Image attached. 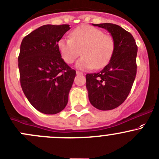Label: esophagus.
Masks as SVG:
<instances>
[{
  "label": "esophagus",
  "instance_id": "34e87169",
  "mask_svg": "<svg viewBox=\"0 0 159 159\" xmlns=\"http://www.w3.org/2000/svg\"><path fill=\"white\" fill-rule=\"evenodd\" d=\"M76 74H77V75H83L82 72L78 71V70H77V71H76Z\"/></svg>",
  "mask_w": 159,
  "mask_h": 159
}]
</instances>
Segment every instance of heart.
Listing matches in <instances>:
<instances>
[{"label": "heart", "mask_w": 159, "mask_h": 159, "mask_svg": "<svg viewBox=\"0 0 159 159\" xmlns=\"http://www.w3.org/2000/svg\"><path fill=\"white\" fill-rule=\"evenodd\" d=\"M57 48L66 64H72L80 55L82 57L76 64L81 70H91L105 67L109 63L115 50V42L111 35L91 25H81L70 32V39L62 38Z\"/></svg>", "instance_id": "obj_1"}]
</instances>
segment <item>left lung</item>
Here are the masks:
<instances>
[{"label": "left lung", "mask_w": 159, "mask_h": 159, "mask_svg": "<svg viewBox=\"0 0 159 159\" xmlns=\"http://www.w3.org/2000/svg\"><path fill=\"white\" fill-rule=\"evenodd\" d=\"M106 29L115 42L109 64L98 73L86 75V88L91 104L100 110L120 106L128 96L137 74L138 47L133 35L112 23L93 24Z\"/></svg>", "instance_id": "1"}]
</instances>
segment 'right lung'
I'll return each instance as SVG.
<instances>
[{
  "mask_svg": "<svg viewBox=\"0 0 159 159\" xmlns=\"http://www.w3.org/2000/svg\"><path fill=\"white\" fill-rule=\"evenodd\" d=\"M69 25H45L24 37L20 47V83L35 109L56 114L66 107L76 71L64 61L58 41L70 29Z\"/></svg>",
  "mask_w": 159,
  "mask_h": 159,
  "instance_id": "add662e5",
  "label": "right lung"
}]
</instances>
